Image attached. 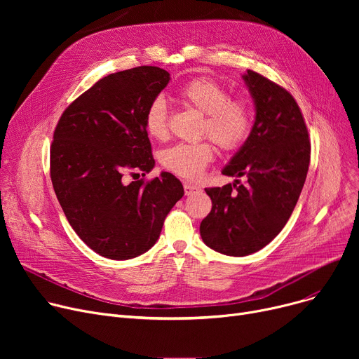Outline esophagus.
<instances>
[{"mask_svg": "<svg viewBox=\"0 0 359 359\" xmlns=\"http://www.w3.org/2000/svg\"><path fill=\"white\" fill-rule=\"evenodd\" d=\"M183 187H184V195H186V196H191V195H194V194H196V192L199 191V189H198V187H196L195 184H191V183H186V182H184Z\"/></svg>", "mask_w": 359, "mask_h": 359, "instance_id": "1", "label": "esophagus"}]
</instances>
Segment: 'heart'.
<instances>
[{"label": "heart", "mask_w": 359, "mask_h": 359, "mask_svg": "<svg viewBox=\"0 0 359 359\" xmlns=\"http://www.w3.org/2000/svg\"><path fill=\"white\" fill-rule=\"evenodd\" d=\"M180 100L203 113L201 134L208 135L222 149H236L246 141L252 113L246 100L230 97L221 84L208 79H194L179 90ZM145 129L149 137L164 140L168 135V109L163 99L149 103L145 111ZM215 148L211 141L176 144L160 153V163L167 170L186 180H196L214 160Z\"/></svg>", "instance_id": "b5f03b06"}]
</instances>
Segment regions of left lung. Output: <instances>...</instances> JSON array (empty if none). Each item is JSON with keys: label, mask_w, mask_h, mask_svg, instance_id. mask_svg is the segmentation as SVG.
<instances>
[{"label": "left lung", "mask_w": 359, "mask_h": 359, "mask_svg": "<svg viewBox=\"0 0 359 359\" xmlns=\"http://www.w3.org/2000/svg\"><path fill=\"white\" fill-rule=\"evenodd\" d=\"M255 103V123L222 175L241 177L205 189L212 210L201 222L206 246L227 256H248L269 244L285 227L307 177L310 140L291 94L263 75H243Z\"/></svg>", "instance_id": "left-lung-1"}]
</instances>
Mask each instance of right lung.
Segmentation results:
<instances>
[{
    "label": "right lung",
    "mask_w": 359,
    "mask_h": 359,
    "mask_svg": "<svg viewBox=\"0 0 359 359\" xmlns=\"http://www.w3.org/2000/svg\"><path fill=\"white\" fill-rule=\"evenodd\" d=\"M168 81L158 67L110 74L75 99L55 128L53 191L74 231L103 257L126 260L149 250L184 194L167 172L149 182L122 179L154 168L145 111Z\"/></svg>",
    "instance_id": "right-lung-1"
}]
</instances>
